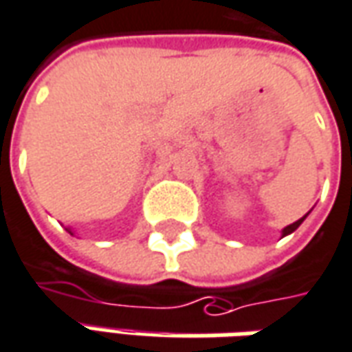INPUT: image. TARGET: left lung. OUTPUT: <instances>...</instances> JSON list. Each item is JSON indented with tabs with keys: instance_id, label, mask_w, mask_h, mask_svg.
Returning a JSON list of instances; mask_svg holds the SVG:
<instances>
[{
	"instance_id": "obj_1",
	"label": "left lung",
	"mask_w": 352,
	"mask_h": 352,
	"mask_svg": "<svg viewBox=\"0 0 352 352\" xmlns=\"http://www.w3.org/2000/svg\"><path fill=\"white\" fill-rule=\"evenodd\" d=\"M303 219H305V217H301V219H299V221H296V223H292L289 227L284 228V232H282V236H286V234H289V232H294V230H296V228L299 227L301 223H303Z\"/></svg>"
}]
</instances>
